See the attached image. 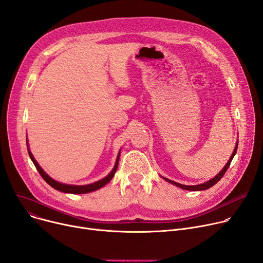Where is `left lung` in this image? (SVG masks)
<instances>
[{
	"mask_svg": "<svg viewBox=\"0 0 263 263\" xmlns=\"http://www.w3.org/2000/svg\"><path fill=\"white\" fill-rule=\"evenodd\" d=\"M237 149H238V142H237L236 147H234V149H233V153H232L231 157L229 158L228 162L226 163V165L224 166V168H223L222 171H220L214 178L210 179L209 181H206V182H204V183L197 184V185H184V184H180V183H178V182H175V181H173V180H170V179H167V178H164V177H162V178L164 179L165 181H167V182H170V183H172V184H174V185H176V186H178V187L186 190V191H203V190H206V189H210V187L213 186L215 183H217V182L220 180V179H222V177L225 175V173H226V171L228 170V167H229V165H230V163H231L233 157L236 156V154H237Z\"/></svg>",
	"mask_w": 263,
	"mask_h": 263,
	"instance_id": "8db88e82",
	"label": "left lung"
}]
</instances>
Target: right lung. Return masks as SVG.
<instances>
[{
    "label": "right lung",
    "instance_id": "obj_1",
    "mask_svg": "<svg viewBox=\"0 0 263 263\" xmlns=\"http://www.w3.org/2000/svg\"><path fill=\"white\" fill-rule=\"evenodd\" d=\"M26 146H27V151H29V156H30L32 162L34 163L35 167L37 168V171L40 174V176L44 178V180L49 185H51L53 189L58 190L60 192H63V193H70V194H86V193H90V192L97 191V190L101 189L102 186H104L105 184H107L110 180H112V178L114 177V175H115V173L117 171L118 162H119V156H120V151H119L112 172H110L106 177L102 178L101 180H98V181H96V182L90 183V184H85V185H73V184H65V183H62V182H58L57 180H54V179H52L43 168H41L40 165L35 160L34 156L31 153V150L29 149V142H27V141H26Z\"/></svg>",
    "mask_w": 263,
    "mask_h": 263
}]
</instances>
